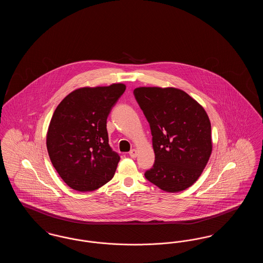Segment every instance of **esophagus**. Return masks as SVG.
<instances>
[{
	"label": "esophagus",
	"mask_w": 263,
	"mask_h": 263,
	"mask_svg": "<svg viewBox=\"0 0 263 263\" xmlns=\"http://www.w3.org/2000/svg\"><path fill=\"white\" fill-rule=\"evenodd\" d=\"M129 156L131 157V158H136L137 157V151L135 150V149H132V150L129 152Z\"/></svg>",
	"instance_id": "esophagus-1"
}]
</instances>
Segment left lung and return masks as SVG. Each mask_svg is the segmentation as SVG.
Returning a JSON list of instances; mask_svg holds the SVG:
<instances>
[{"label": "left lung", "instance_id": "left-lung-1", "mask_svg": "<svg viewBox=\"0 0 263 263\" xmlns=\"http://www.w3.org/2000/svg\"><path fill=\"white\" fill-rule=\"evenodd\" d=\"M150 124L155 163L145 177L167 192L192 185L212 152L211 123L200 104L175 88H137L133 91Z\"/></svg>", "mask_w": 263, "mask_h": 263}]
</instances>
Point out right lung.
I'll return each mask as SVG.
<instances>
[{
  "instance_id": "add662e5",
  "label": "right lung",
  "mask_w": 263,
  "mask_h": 263,
  "mask_svg": "<svg viewBox=\"0 0 263 263\" xmlns=\"http://www.w3.org/2000/svg\"><path fill=\"white\" fill-rule=\"evenodd\" d=\"M125 85L82 88L69 93L53 113L47 132L51 162L77 191H92L108 182L120 160L108 144L106 120Z\"/></svg>"
}]
</instances>
